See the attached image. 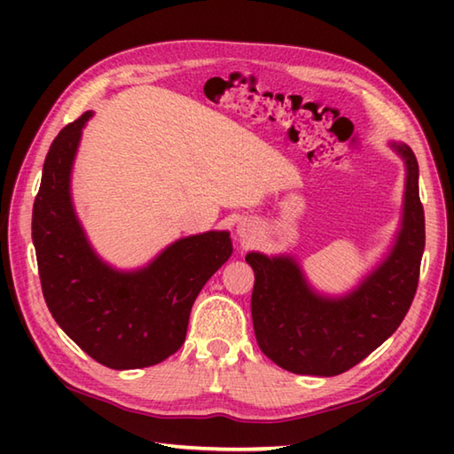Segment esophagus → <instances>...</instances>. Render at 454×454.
Masks as SVG:
<instances>
[{"mask_svg": "<svg viewBox=\"0 0 454 454\" xmlns=\"http://www.w3.org/2000/svg\"><path fill=\"white\" fill-rule=\"evenodd\" d=\"M238 236H240V238H248V236H250V228L246 226V224H240V226H238Z\"/></svg>", "mask_w": 454, "mask_h": 454, "instance_id": "34e87169", "label": "esophagus"}]
</instances>
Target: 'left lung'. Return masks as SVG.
I'll return each mask as SVG.
<instances>
[{"mask_svg":"<svg viewBox=\"0 0 454 454\" xmlns=\"http://www.w3.org/2000/svg\"><path fill=\"white\" fill-rule=\"evenodd\" d=\"M406 166L403 224L382 264L342 298L314 292L292 256L250 252L252 322L260 350L284 371L336 376L364 360L401 326L419 286L425 210L419 164L404 144H390Z\"/></svg>","mask_w":454,"mask_h":454,"instance_id":"obj_1","label":"left lung"}]
</instances>
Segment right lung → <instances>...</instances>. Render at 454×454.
<instances>
[{
    "label": "right lung",
    "instance_id": "right-lung-1",
    "mask_svg": "<svg viewBox=\"0 0 454 454\" xmlns=\"http://www.w3.org/2000/svg\"><path fill=\"white\" fill-rule=\"evenodd\" d=\"M91 112L51 142L32 214L45 304L59 328L99 364L116 371L166 360L186 340L190 310L210 276L232 254L228 232L180 238L134 272L107 266L75 218L70 174Z\"/></svg>",
    "mask_w": 454,
    "mask_h": 454
}]
</instances>
